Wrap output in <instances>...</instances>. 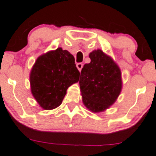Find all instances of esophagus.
Listing matches in <instances>:
<instances>
[{
	"instance_id": "1",
	"label": "esophagus",
	"mask_w": 156,
	"mask_h": 156,
	"mask_svg": "<svg viewBox=\"0 0 156 156\" xmlns=\"http://www.w3.org/2000/svg\"><path fill=\"white\" fill-rule=\"evenodd\" d=\"M76 66H77V68H78V71H79V72H81V69H82V68H83V64L81 63V62H79V63H77Z\"/></svg>"
}]
</instances>
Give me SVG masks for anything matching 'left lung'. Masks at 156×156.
Here are the masks:
<instances>
[{"label": "left lung", "mask_w": 156, "mask_h": 156, "mask_svg": "<svg viewBox=\"0 0 156 156\" xmlns=\"http://www.w3.org/2000/svg\"><path fill=\"white\" fill-rule=\"evenodd\" d=\"M90 62L84 66L79 80L82 101L93 112L108 108L117 100L122 87V74L112 59L101 50L89 54Z\"/></svg>", "instance_id": "1"}]
</instances>
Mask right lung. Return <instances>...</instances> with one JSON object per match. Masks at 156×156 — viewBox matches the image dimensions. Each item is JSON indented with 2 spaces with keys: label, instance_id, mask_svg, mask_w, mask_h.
Here are the masks:
<instances>
[{
  "label": "right lung",
  "instance_id": "1",
  "mask_svg": "<svg viewBox=\"0 0 156 156\" xmlns=\"http://www.w3.org/2000/svg\"><path fill=\"white\" fill-rule=\"evenodd\" d=\"M80 72L75 58L61 48L39 56L30 73L33 97L45 110L56 108L62 103L66 90L79 80Z\"/></svg>",
  "mask_w": 156,
  "mask_h": 156
}]
</instances>
